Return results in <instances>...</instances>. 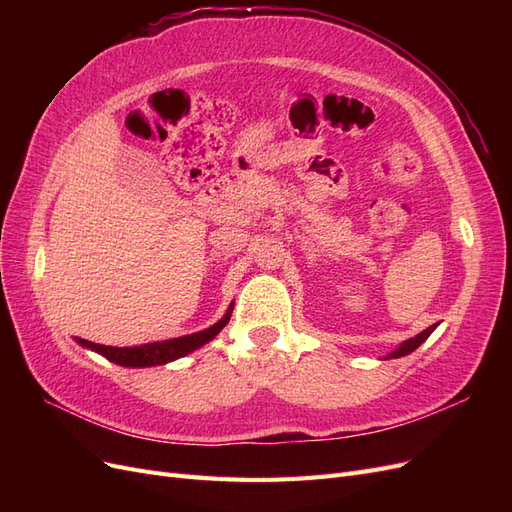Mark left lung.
Wrapping results in <instances>:
<instances>
[{"label": "left lung", "mask_w": 512, "mask_h": 512, "mask_svg": "<svg viewBox=\"0 0 512 512\" xmlns=\"http://www.w3.org/2000/svg\"><path fill=\"white\" fill-rule=\"evenodd\" d=\"M438 327V324H431V327L429 329H425L423 333H418L416 337H412V339H408V342H404V344H401L395 352H391L389 354V359H397V356H406V354H410V352H414L418 346H421L423 342H425V339L433 333V329H436Z\"/></svg>", "instance_id": "1"}]
</instances>
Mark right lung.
I'll use <instances>...</instances> for the list:
<instances>
[{
	"instance_id": "right-lung-1",
	"label": "right lung",
	"mask_w": 512,
	"mask_h": 512,
	"mask_svg": "<svg viewBox=\"0 0 512 512\" xmlns=\"http://www.w3.org/2000/svg\"><path fill=\"white\" fill-rule=\"evenodd\" d=\"M230 314H232V307L228 309L226 316L220 322H215L213 327H209L205 331L177 337V339H166V342H156V344H145V346H134V348H113V346L87 342V339H79V344L85 348L96 350L98 354L104 356V359L113 361L117 365H123V367L164 365V363L175 361V359H179V356L190 354L192 350L211 342V339L226 327L230 320Z\"/></svg>"
}]
</instances>
